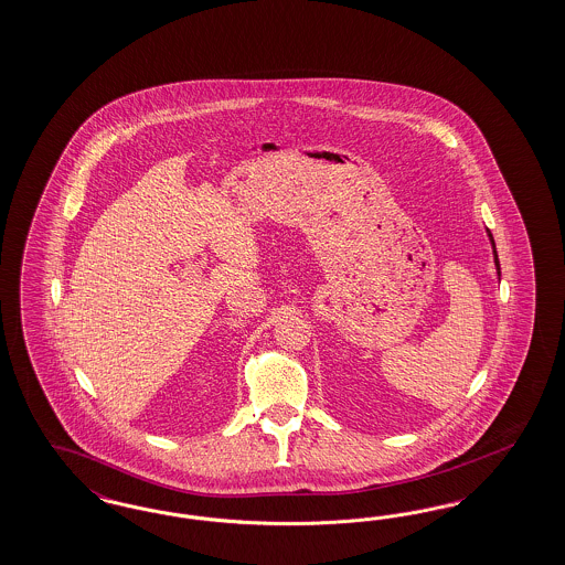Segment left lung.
<instances>
[{"mask_svg": "<svg viewBox=\"0 0 565 565\" xmlns=\"http://www.w3.org/2000/svg\"><path fill=\"white\" fill-rule=\"evenodd\" d=\"M487 232H489V230H487ZM489 238H491V244H493V255H495L497 274L501 275V269H499V258H497L495 239H493V234H491V232H489Z\"/></svg>", "mask_w": 565, "mask_h": 565, "instance_id": "left-lung-1", "label": "left lung"}]
</instances>
